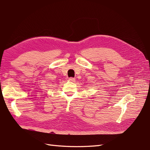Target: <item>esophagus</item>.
I'll return each instance as SVG.
<instances>
[{
	"label": "esophagus",
	"mask_w": 150,
	"mask_h": 150,
	"mask_svg": "<svg viewBox=\"0 0 150 150\" xmlns=\"http://www.w3.org/2000/svg\"><path fill=\"white\" fill-rule=\"evenodd\" d=\"M69 81H70V82H75V78H72V77H70V78H69Z\"/></svg>",
	"instance_id": "esophagus-1"
}]
</instances>
